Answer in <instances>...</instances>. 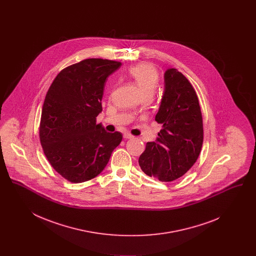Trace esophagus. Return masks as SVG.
Wrapping results in <instances>:
<instances>
[{
    "label": "esophagus",
    "instance_id": "esophagus-1",
    "mask_svg": "<svg viewBox=\"0 0 256 256\" xmlns=\"http://www.w3.org/2000/svg\"><path fill=\"white\" fill-rule=\"evenodd\" d=\"M124 138L132 139V138H134V135H132V134H128V132H126V134H124Z\"/></svg>",
    "mask_w": 256,
    "mask_h": 256
}]
</instances>
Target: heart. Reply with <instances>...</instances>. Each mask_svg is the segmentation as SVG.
Here are the masks:
<instances>
[{
	"label": "heart",
	"mask_w": 256,
	"mask_h": 256,
	"mask_svg": "<svg viewBox=\"0 0 256 256\" xmlns=\"http://www.w3.org/2000/svg\"><path fill=\"white\" fill-rule=\"evenodd\" d=\"M128 76L139 87L142 95L154 93L158 86L159 74L156 68L150 63H139L128 69Z\"/></svg>",
	"instance_id": "1"
}]
</instances>
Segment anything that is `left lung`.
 I'll return each mask as SVG.
<instances>
[{"mask_svg":"<svg viewBox=\"0 0 256 256\" xmlns=\"http://www.w3.org/2000/svg\"><path fill=\"white\" fill-rule=\"evenodd\" d=\"M165 90L156 115L162 124L156 142L146 143L139 165L148 176L172 182L194 165L204 142V124L195 89L176 69L164 74Z\"/></svg>","mask_w":256,"mask_h":256,"instance_id":"1","label":"left lung"}]
</instances>
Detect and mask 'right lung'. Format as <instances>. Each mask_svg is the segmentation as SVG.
<instances>
[{
	"mask_svg": "<svg viewBox=\"0 0 256 256\" xmlns=\"http://www.w3.org/2000/svg\"><path fill=\"white\" fill-rule=\"evenodd\" d=\"M121 65L102 58L74 63L61 70L46 94L40 143L52 167L70 182L96 178L122 141L121 132L110 134L96 122L106 78Z\"/></svg>",
	"mask_w": 256,
	"mask_h": 256,
	"instance_id": "1",
	"label": "right lung"
}]
</instances>
